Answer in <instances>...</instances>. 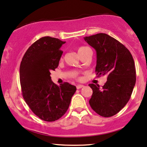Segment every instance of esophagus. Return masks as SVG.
I'll return each mask as SVG.
<instances>
[{
	"instance_id": "1",
	"label": "esophagus",
	"mask_w": 147,
	"mask_h": 147,
	"mask_svg": "<svg viewBox=\"0 0 147 147\" xmlns=\"http://www.w3.org/2000/svg\"><path fill=\"white\" fill-rule=\"evenodd\" d=\"M83 87H84V85H77V89H80V88H83Z\"/></svg>"
}]
</instances>
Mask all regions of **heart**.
<instances>
[{
	"label": "heart",
	"instance_id": "heart-1",
	"mask_svg": "<svg viewBox=\"0 0 147 147\" xmlns=\"http://www.w3.org/2000/svg\"><path fill=\"white\" fill-rule=\"evenodd\" d=\"M77 51H78L79 54L80 55H81L84 54V53H86V51H90V49H89V48H88V47H80L78 48Z\"/></svg>",
	"mask_w": 147,
	"mask_h": 147
}]
</instances>
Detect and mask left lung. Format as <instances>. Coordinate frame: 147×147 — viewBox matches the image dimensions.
Segmentation results:
<instances>
[{
  "mask_svg": "<svg viewBox=\"0 0 147 147\" xmlns=\"http://www.w3.org/2000/svg\"><path fill=\"white\" fill-rule=\"evenodd\" d=\"M84 40L96 52V75L107 76L102 88L89 84L93 92L89 103L98 115L111 117L125 107L135 86L133 57L123 44L105 33L85 37Z\"/></svg>",
  "mask_w": 147,
  "mask_h": 147,
  "instance_id": "left-lung-1",
  "label": "left lung"
}]
</instances>
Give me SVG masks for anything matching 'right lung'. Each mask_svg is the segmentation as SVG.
Segmentation results:
<instances>
[{
    "mask_svg": "<svg viewBox=\"0 0 147 147\" xmlns=\"http://www.w3.org/2000/svg\"><path fill=\"white\" fill-rule=\"evenodd\" d=\"M65 43L49 36L41 38L27 49L20 63L23 98L45 121H55L63 116L77 90L67 82L57 86L51 81V72L57 68L63 53L60 48Z\"/></svg>",
    "mask_w": 147,
    "mask_h": 147,
    "instance_id": "right-lung-1",
    "label": "right lung"
}]
</instances>
